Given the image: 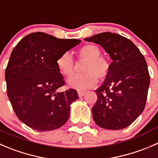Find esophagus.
<instances>
[{"mask_svg":"<svg viewBox=\"0 0 158 158\" xmlns=\"http://www.w3.org/2000/svg\"><path fill=\"white\" fill-rule=\"evenodd\" d=\"M77 94L79 97H83L85 94V91H83V90H77Z\"/></svg>","mask_w":158,"mask_h":158,"instance_id":"esophagus-1","label":"esophagus"}]
</instances>
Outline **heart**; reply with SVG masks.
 <instances>
[{
	"label": "heart",
	"instance_id": "b5f03b06",
	"mask_svg": "<svg viewBox=\"0 0 158 158\" xmlns=\"http://www.w3.org/2000/svg\"><path fill=\"white\" fill-rule=\"evenodd\" d=\"M80 59L87 60L83 71L85 73L75 74L68 81V85L78 90H86L94 87L98 82V77L103 80L107 77L110 71V63L101 57V49L93 44L84 45L77 51ZM59 72L65 77H70L74 73V59L68 53L61 54L56 61Z\"/></svg>",
	"mask_w": 158,
	"mask_h": 158
}]
</instances>
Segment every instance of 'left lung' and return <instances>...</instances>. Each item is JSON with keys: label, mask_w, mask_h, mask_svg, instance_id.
Returning a JSON list of instances; mask_svg holds the SVG:
<instances>
[{"label": "left lung", "mask_w": 158, "mask_h": 158, "mask_svg": "<svg viewBox=\"0 0 158 158\" xmlns=\"http://www.w3.org/2000/svg\"><path fill=\"white\" fill-rule=\"evenodd\" d=\"M84 40L102 46L113 60L104 84L95 90L94 121L107 130L125 128L145 107L150 85L146 60L131 40L118 34L101 33Z\"/></svg>", "instance_id": "obj_1"}]
</instances>
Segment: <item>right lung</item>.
Instances as JSON below:
<instances>
[{
	"mask_svg": "<svg viewBox=\"0 0 158 158\" xmlns=\"http://www.w3.org/2000/svg\"><path fill=\"white\" fill-rule=\"evenodd\" d=\"M81 42L43 32L31 33L15 46L5 70L7 93L20 121L34 130L48 131L63 126L77 90L57 91L65 84L56 61Z\"/></svg>",
	"mask_w": 158,
	"mask_h": 158,
	"instance_id": "1",
	"label": "right lung"
}]
</instances>
